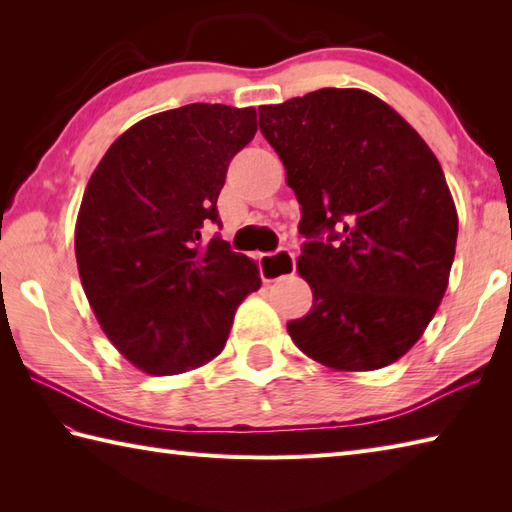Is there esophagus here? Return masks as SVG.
Wrapping results in <instances>:
<instances>
[{
	"label": "esophagus",
	"mask_w": 512,
	"mask_h": 512,
	"mask_svg": "<svg viewBox=\"0 0 512 512\" xmlns=\"http://www.w3.org/2000/svg\"><path fill=\"white\" fill-rule=\"evenodd\" d=\"M259 273L264 281H277L295 273V255L290 250L259 255Z\"/></svg>",
	"instance_id": "34e87169"
}]
</instances>
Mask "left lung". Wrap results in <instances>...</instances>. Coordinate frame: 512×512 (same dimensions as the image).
Wrapping results in <instances>:
<instances>
[{
    "mask_svg": "<svg viewBox=\"0 0 512 512\" xmlns=\"http://www.w3.org/2000/svg\"><path fill=\"white\" fill-rule=\"evenodd\" d=\"M301 204L297 259L312 308L288 323L303 354L369 372L407 354L436 314L458 239L438 158L396 110L354 88L259 107Z\"/></svg>",
    "mask_w": 512,
    "mask_h": 512,
    "instance_id": "obj_1",
    "label": "left lung"
}]
</instances>
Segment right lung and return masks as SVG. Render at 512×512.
Here are the masks:
<instances>
[{
    "label": "right lung",
    "instance_id": "1",
    "mask_svg": "<svg viewBox=\"0 0 512 512\" xmlns=\"http://www.w3.org/2000/svg\"><path fill=\"white\" fill-rule=\"evenodd\" d=\"M257 132L253 107L191 103L129 127L94 169L74 233L76 264L107 339L151 376L202 367L224 350L259 268L220 235L228 162Z\"/></svg>",
    "mask_w": 512,
    "mask_h": 512
}]
</instances>
